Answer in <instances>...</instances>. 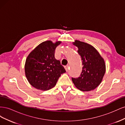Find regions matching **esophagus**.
Instances as JSON below:
<instances>
[{
  "mask_svg": "<svg viewBox=\"0 0 125 125\" xmlns=\"http://www.w3.org/2000/svg\"><path fill=\"white\" fill-rule=\"evenodd\" d=\"M65 69H66V71H68V70H69V66H68V65L65 66Z\"/></svg>",
  "mask_w": 125,
  "mask_h": 125,
  "instance_id": "obj_1",
  "label": "esophagus"
}]
</instances>
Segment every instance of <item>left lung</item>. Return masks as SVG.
<instances>
[{
  "mask_svg": "<svg viewBox=\"0 0 125 125\" xmlns=\"http://www.w3.org/2000/svg\"><path fill=\"white\" fill-rule=\"evenodd\" d=\"M73 45L78 48L83 66L80 77L72 78L73 84L83 91L95 89L101 83L105 73L104 60L91 45L77 40Z\"/></svg>",
  "mask_w": 125,
  "mask_h": 125,
  "instance_id": "obj_1",
  "label": "left lung"
}]
</instances>
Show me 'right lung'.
<instances>
[{
    "label": "right lung",
    "instance_id": "add662e5",
    "mask_svg": "<svg viewBox=\"0 0 125 125\" xmlns=\"http://www.w3.org/2000/svg\"><path fill=\"white\" fill-rule=\"evenodd\" d=\"M61 43L47 41L41 43L28 56L25 64V73L29 83L34 88L48 90L56 84L66 70L60 62L55 58L56 48Z\"/></svg>",
    "mask_w": 125,
    "mask_h": 125
}]
</instances>
